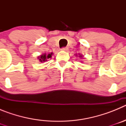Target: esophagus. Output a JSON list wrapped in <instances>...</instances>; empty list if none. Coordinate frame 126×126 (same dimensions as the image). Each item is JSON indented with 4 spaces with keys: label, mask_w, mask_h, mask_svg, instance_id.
<instances>
[{
    "label": "esophagus",
    "mask_w": 126,
    "mask_h": 126,
    "mask_svg": "<svg viewBox=\"0 0 126 126\" xmlns=\"http://www.w3.org/2000/svg\"><path fill=\"white\" fill-rule=\"evenodd\" d=\"M62 50L67 51V50H68V48H67V47H62Z\"/></svg>",
    "instance_id": "esophagus-1"
}]
</instances>
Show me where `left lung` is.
Wrapping results in <instances>:
<instances>
[{
    "instance_id": "left-lung-1",
    "label": "left lung",
    "mask_w": 126,
    "mask_h": 126,
    "mask_svg": "<svg viewBox=\"0 0 126 126\" xmlns=\"http://www.w3.org/2000/svg\"><path fill=\"white\" fill-rule=\"evenodd\" d=\"M80 56H81V55H80Z\"/></svg>"
}]
</instances>
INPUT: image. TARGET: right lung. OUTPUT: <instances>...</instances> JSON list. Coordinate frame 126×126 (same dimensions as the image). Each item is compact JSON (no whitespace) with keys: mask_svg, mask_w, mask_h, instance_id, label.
<instances>
[{"mask_svg":"<svg viewBox=\"0 0 126 126\" xmlns=\"http://www.w3.org/2000/svg\"><path fill=\"white\" fill-rule=\"evenodd\" d=\"M52 53H50V54H48L47 56L46 55V54H44V55H41L40 57H38L39 61L42 62H45V61H47V59H49V58H50L51 57H52Z\"/></svg>","mask_w":126,"mask_h":126,"instance_id":"1","label":"right lung"}]
</instances>
